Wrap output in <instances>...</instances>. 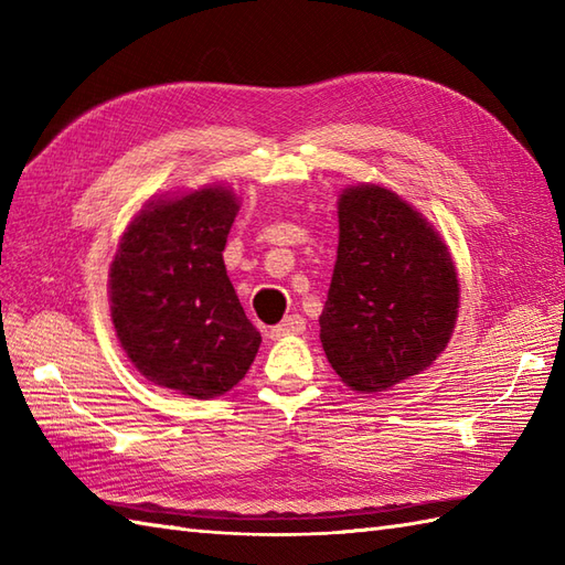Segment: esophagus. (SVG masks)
Masks as SVG:
<instances>
[{
	"mask_svg": "<svg viewBox=\"0 0 565 565\" xmlns=\"http://www.w3.org/2000/svg\"><path fill=\"white\" fill-rule=\"evenodd\" d=\"M306 330V318L303 316H286L279 326H274L269 330V338L271 340H279L286 338V334H301Z\"/></svg>",
	"mask_w": 565,
	"mask_h": 565,
	"instance_id": "esophagus-1",
	"label": "esophagus"
}]
</instances>
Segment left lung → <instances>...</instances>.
<instances>
[{
	"label": "left lung",
	"mask_w": 565,
	"mask_h": 565,
	"mask_svg": "<svg viewBox=\"0 0 565 565\" xmlns=\"http://www.w3.org/2000/svg\"><path fill=\"white\" fill-rule=\"evenodd\" d=\"M459 281L439 235L393 191L364 184L340 196V245L320 316V342L356 391H386L447 347Z\"/></svg>",
	"instance_id": "8db88e82"
}]
</instances>
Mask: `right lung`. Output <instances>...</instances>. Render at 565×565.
Masks as SVG:
<instances>
[{
  "label": "right lung",
  "mask_w": 565,
  "mask_h": 565,
  "mask_svg": "<svg viewBox=\"0 0 565 565\" xmlns=\"http://www.w3.org/2000/svg\"><path fill=\"white\" fill-rule=\"evenodd\" d=\"M235 194L194 191L140 211L111 264V318L142 376L194 398L231 391L259 350L227 279Z\"/></svg>",
  "instance_id": "add662e5"
}]
</instances>
